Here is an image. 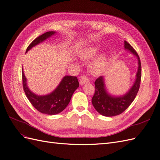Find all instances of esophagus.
Segmentation results:
<instances>
[{"label": "esophagus", "mask_w": 160, "mask_h": 160, "mask_svg": "<svg viewBox=\"0 0 160 160\" xmlns=\"http://www.w3.org/2000/svg\"><path fill=\"white\" fill-rule=\"evenodd\" d=\"M89 81V79L88 78V77H87L85 75H83V76L81 77V78L80 81H79V83H80L81 85H84L86 83H88Z\"/></svg>", "instance_id": "34e87169"}]
</instances>
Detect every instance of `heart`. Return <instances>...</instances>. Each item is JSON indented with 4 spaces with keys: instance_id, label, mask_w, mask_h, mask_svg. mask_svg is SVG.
<instances>
[{
    "instance_id": "b5f03b06",
    "label": "heart",
    "mask_w": 160,
    "mask_h": 160,
    "mask_svg": "<svg viewBox=\"0 0 160 160\" xmlns=\"http://www.w3.org/2000/svg\"><path fill=\"white\" fill-rule=\"evenodd\" d=\"M99 47L97 46L89 47L82 51L80 53L81 59L88 60L93 58L99 52ZM107 64V58L105 55H100L91 62L90 65L91 72L93 75H99L103 72Z\"/></svg>"
}]
</instances>
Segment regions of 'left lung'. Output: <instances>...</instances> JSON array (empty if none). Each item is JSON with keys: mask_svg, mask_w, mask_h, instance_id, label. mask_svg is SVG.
Here are the masks:
<instances>
[{"mask_svg": "<svg viewBox=\"0 0 160 160\" xmlns=\"http://www.w3.org/2000/svg\"><path fill=\"white\" fill-rule=\"evenodd\" d=\"M124 48L136 56L138 61V69L135 83L126 93L122 96L115 97L109 95L105 88L104 77L101 76L95 81V94L92 98V104L98 113L106 117H112L122 113L132 103L139 89L142 77L141 61L137 52L129 42L124 41Z\"/></svg>", "mask_w": 160, "mask_h": 160, "instance_id": "obj_1", "label": "left lung"}]
</instances>
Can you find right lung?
<instances>
[{
	"label": "right lung",
	"instance_id": "obj_1",
	"mask_svg": "<svg viewBox=\"0 0 160 160\" xmlns=\"http://www.w3.org/2000/svg\"><path fill=\"white\" fill-rule=\"evenodd\" d=\"M54 34H55V31H49L38 37L28 45L26 52ZM22 79L24 91L32 105L39 112L47 115H56L63 111L69 103L75 91L79 86L77 77L66 75L62 78L57 88L51 93L37 95L32 93L27 87V79L23 69H22Z\"/></svg>",
	"mask_w": 160,
	"mask_h": 160
}]
</instances>
